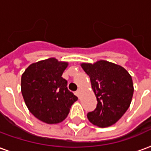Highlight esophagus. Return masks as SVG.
Instances as JSON below:
<instances>
[{
    "instance_id": "esophagus-1",
    "label": "esophagus",
    "mask_w": 151,
    "mask_h": 151,
    "mask_svg": "<svg viewBox=\"0 0 151 151\" xmlns=\"http://www.w3.org/2000/svg\"><path fill=\"white\" fill-rule=\"evenodd\" d=\"M76 95H77V96H78V98L80 97V95H81V89H78V90L76 91Z\"/></svg>"
}]
</instances>
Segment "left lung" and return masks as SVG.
Here are the masks:
<instances>
[{"mask_svg":"<svg viewBox=\"0 0 151 151\" xmlns=\"http://www.w3.org/2000/svg\"><path fill=\"white\" fill-rule=\"evenodd\" d=\"M81 66L89 75L97 99V107L87 113L94 125L105 128L116 124L129 108L133 95L132 77L122 66L107 60Z\"/></svg>","mask_w":151,"mask_h":151,"instance_id":"1","label":"left lung"}]
</instances>
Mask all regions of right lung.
<instances>
[{"label":"right lung","mask_w":151,"mask_h":151,"mask_svg":"<svg viewBox=\"0 0 151 151\" xmlns=\"http://www.w3.org/2000/svg\"><path fill=\"white\" fill-rule=\"evenodd\" d=\"M68 62L48 58L27 67L21 78V91L29 111L47 124L65 119L78 97L67 88L62 74Z\"/></svg>","instance_id":"1"}]
</instances>
